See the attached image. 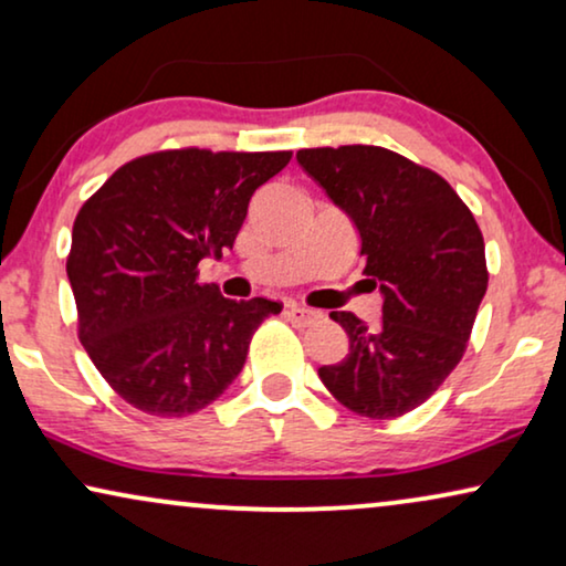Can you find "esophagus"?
Instances as JSON below:
<instances>
[{
	"mask_svg": "<svg viewBox=\"0 0 566 566\" xmlns=\"http://www.w3.org/2000/svg\"><path fill=\"white\" fill-rule=\"evenodd\" d=\"M285 314H289L291 322L301 324V327H308V324L322 319L319 312H314V308H306V306H289V312H285Z\"/></svg>",
	"mask_w": 566,
	"mask_h": 566,
	"instance_id": "34e87169",
	"label": "esophagus"
}]
</instances>
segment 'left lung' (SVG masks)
Returning a JSON list of instances; mask_svg holds the SVG:
<instances>
[{
    "label": "left lung",
    "instance_id": "1",
    "mask_svg": "<svg viewBox=\"0 0 566 566\" xmlns=\"http://www.w3.org/2000/svg\"><path fill=\"white\" fill-rule=\"evenodd\" d=\"M296 159L350 216L363 273L384 296L376 327L353 312L329 314L350 350L319 368L322 384L370 420L412 412L459 366L486 293L474 213L438 172L381 146H322L301 149Z\"/></svg>",
    "mask_w": 566,
    "mask_h": 566
}]
</instances>
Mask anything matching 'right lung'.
I'll use <instances>...</instances> for the list:
<instances>
[{
	"instance_id": "1",
	"label": "right lung",
	"mask_w": 566,
	"mask_h": 566,
	"mask_svg": "<svg viewBox=\"0 0 566 566\" xmlns=\"http://www.w3.org/2000/svg\"><path fill=\"white\" fill-rule=\"evenodd\" d=\"M289 161L291 151H154L80 208L66 260L80 339L130 407H208L239 376L262 319L281 314L277 301H231L198 283V262L234 247L254 190Z\"/></svg>"
}]
</instances>
